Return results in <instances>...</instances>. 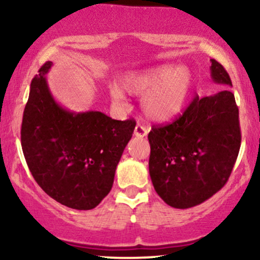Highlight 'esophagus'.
Listing matches in <instances>:
<instances>
[{"instance_id": "1", "label": "esophagus", "mask_w": 260, "mask_h": 260, "mask_svg": "<svg viewBox=\"0 0 260 260\" xmlns=\"http://www.w3.org/2000/svg\"><path fill=\"white\" fill-rule=\"evenodd\" d=\"M149 132V128L142 123H137L136 128H134V136L139 137V138H143L145 137Z\"/></svg>"}]
</instances>
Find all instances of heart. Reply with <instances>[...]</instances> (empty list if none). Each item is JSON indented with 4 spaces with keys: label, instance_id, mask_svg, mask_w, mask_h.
I'll return each instance as SVG.
<instances>
[{
    "label": "heart",
    "instance_id": "b5f03b06",
    "mask_svg": "<svg viewBox=\"0 0 260 260\" xmlns=\"http://www.w3.org/2000/svg\"><path fill=\"white\" fill-rule=\"evenodd\" d=\"M193 85V76L186 66L164 64L143 72L127 73L117 85L109 89L115 105H126V95H142L140 105L149 118L169 121L180 115Z\"/></svg>",
    "mask_w": 260,
    "mask_h": 260
}]
</instances>
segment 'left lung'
<instances>
[{"label": "left lung", "instance_id": "1", "mask_svg": "<svg viewBox=\"0 0 260 260\" xmlns=\"http://www.w3.org/2000/svg\"><path fill=\"white\" fill-rule=\"evenodd\" d=\"M211 78L232 86L229 73L215 59ZM149 174L157 194L172 208L202 204L228 182L241 147L235 95L223 89L213 96H197L182 115L151 127Z\"/></svg>", "mask_w": 260, "mask_h": 260}]
</instances>
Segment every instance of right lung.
<instances>
[{
  "instance_id": "1",
  "label": "right lung",
  "mask_w": 260,
  "mask_h": 260,
  "mask_svg": "<svg viewBox=\"0 0 260 260\" xmlns=\"http://www.w3.org/2000/svg\"><path fill=\"white\" fill-rule=\"evenodd\" d=\"M41 66L30 84L20 140L26 165L47 196L68 208L90 210L109 194L116 166L136 127L100 111L70 112L56 103Z\"/></svg>"
}]
</instances>
